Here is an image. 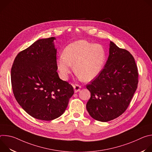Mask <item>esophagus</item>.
<instances>
[{"label":"esophagus","instance_id":"esophagus-1","mask_svg":"<svg viewBox=\"0 0 152 152\" xmlns=\"http://www.w3.org/2000/svg\"><path fill=\"white\" fill-rule=\"evenodd\" d=\"M73 87H74L75 92L77 93V92L80 91V90L81 88V86L78 85V84H75V85H73Z\"/></svg>","mask_w":152,"mask_h":152}]
</instances>
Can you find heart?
Instances as JSON below:
<instances>
[{"instance_id":"1","label":"heart","mask_w":152,"mask_h":152,"mask_svg":"<svg viewBox=\"0 0 152 152\" xmlns=\"http://www.w3.org/2000/svg\"><path fill=\"white\" fill-rule=\"evenodd\" d=\"M106 60L104 48L84 39L74 41L66 46L57 61L58 69L64 78H67L73 71L79 77L88 82L96 78L101 72Z\"/></svg>"}]
</instances>
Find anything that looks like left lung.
Listing matches in <instances>:
<instances>
[{"instance_id": "1", "label": "left lung", "mask_w": 152, "mask_h": 152, "mask_svg": "<svg viewBox=\"0 0 152 152\" xmlns=\"http://www.w3.org/2000/svg\"><path fill=\"white\" fill-rule=\"evenodd\" d=\"M138 83L134 56L110 42V55L100 74L86 85L91 93L86 110L94 119L106 122L123 114Z\"/></svg>"}]
</instances>
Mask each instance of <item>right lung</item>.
Returning <instances> with one entry per match:
<instances>
[{"mask_svg":"<svg viewBox=\"0 0 152 152\" xmlns=\"http://www.w3.org/2000/svg\"><path fill=\"white\" fill-rule=\"evenodd\" d=\"M54 37L40 39L16 56L11 72L14 97L32 117L50 121L66 111L74 94L72 85L56 70Z\"/></svg>","mask_w":152,"mask_h":152,"instance_id":"add662e5","label":"right lung"}]
</instances>
